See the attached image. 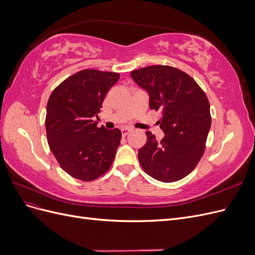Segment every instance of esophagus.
<instances>
[{"mask_svg":"<svg viewBox=\"0 0 255 255\" xmlns=\"http://www.w3.org/2000/svg\"><path fill=\"white\" fill-rule=\"evenodd\" d=\"M121 133H122V136H127L130 133V128H121Z\"/></svg>","mask_w":255,"mask_h":255,"instance_id":"1","label":"esophagus"}]
</instances>
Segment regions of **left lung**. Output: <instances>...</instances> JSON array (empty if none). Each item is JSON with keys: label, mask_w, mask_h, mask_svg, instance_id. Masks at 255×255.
Wrapping results in <instances>:
<instances>
[{"label": "left lung", "mask_w": 255, "mask_h": 255, "mask_svg": "<svg viewBox=\"0 0 255 255\" xmlns=\"http://www.w3.org/2000/svg\"><path fill=\"white\" fill-rule=\"evenodd\" d=\"M133 80L149 92L151 110L160 112L157 123L165 137L145 132L146 142L138 159L153 179L176 182L188 175L203 156L212 117L210 102L198 83L180 69L154 65L130 72Z\"/></svg>", "instance_id": "8db88e82"}]
</instances>
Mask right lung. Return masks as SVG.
I'll return each mask as SVG.
<instances>
[{"instance_id":"obj_1","label":"right lung","mask_w":255,"mask_h":255,"mask_svg":"<svg viewBox=\"0 0 255 255\" xmlns=\"http://www.w3.org/2000/svg\"><path fill=\"white\" fill-rule=\"evenodd\" d=\"M119 78L116 72L85 69L61 82L49 98L48 143L61 169L75 179L94 181L113 164L121 130L99 128L92 119Z\"/></svg>"}]
</instances>
